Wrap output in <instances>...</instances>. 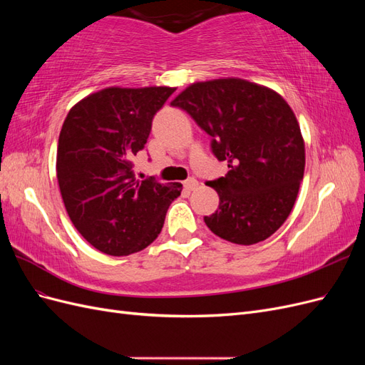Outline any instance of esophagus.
<instances>
[{
  "label": "esophagus",
  "mask_w": 365,
  "mask_h": 365,
  "mask_svg": "<svg viewBox=\"0 0 365 365\" xmlns=\"http://www.w3.org/2000/svg\"><path fill=\"white\" fill-rule=\"evenodd\" d=\"M197 187V181L195 180V178H189V180H185L184 181V189L187 190V192H192V190H195Z\"/></svg>",
  "instance_id": "34e87169"
}]
</instances>
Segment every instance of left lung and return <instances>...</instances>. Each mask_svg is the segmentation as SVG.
Wrapping results in <instances>:
<instances>
[{
  "mask_svg": "<svg viewBox=\"0 0 365 365\" xmlns=\"http://www.w3.org/2000/svg\"><path fill=\"white\" fill-rule=\"evenodd\" d=\"M212 140L228 173L208 181L219 208L204 216L219 237L254 245L277 231L295 204L304 173V140L297 117L271 88L239 77L196 82L170 102Z\"/></svg>",
  "mask_w": 365,
  "mask_h": 365,
  "instance_id": "obj_1",
  "label": "left lung"
}]
</instances>
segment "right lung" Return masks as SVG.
Listing matches in <instances>:
<instances>
[{"mask_svg":"<svg viewBox=\"0 0 365 365\" xmlns=\"http://www.w3.org/2000/svg\"><path fill=\"white\" fill-rule=\"evenodd\" d=\"M173 91L109 86L77 102L62 125L56 173L65 208L77 231L109 256L150 245L181 195V182L140 181L132 170L153 115Z\"/></svg>","mask_w":365,"mask_h":365,"instance_id":"right-lung-1","label":"right lung"}]
</instances>
